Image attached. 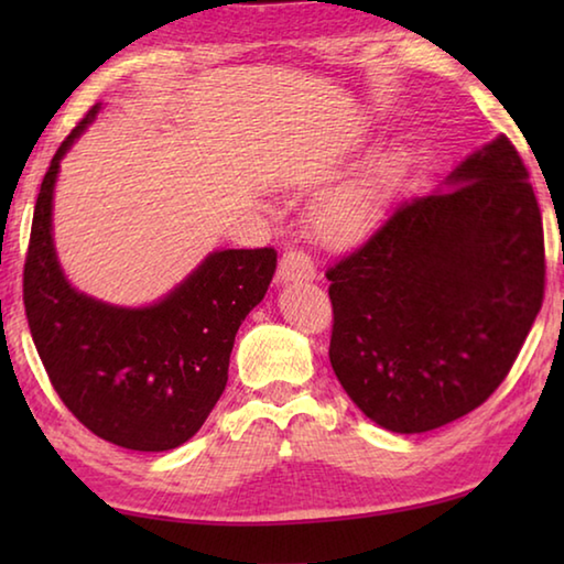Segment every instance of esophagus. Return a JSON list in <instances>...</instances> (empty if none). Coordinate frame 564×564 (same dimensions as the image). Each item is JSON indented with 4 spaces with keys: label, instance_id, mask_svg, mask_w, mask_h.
Masks as SVG:
<instances>
[{
    "label": "esophagus",
    "instance_id": "1",
    "mask_svg": "<svg viewBox=\"0 0 564 564\" xmlns=\"http://www.w3.org/2000/svg\"><path fill=\"white\" fill-rule=\"evenodd\" d=\"M316 279V265H313L311 256L303 251H285L279 263V281L293 283V281H313Z\"/></svg>",
    "mask_w": 564,
    "mask_h": 564
}]
</instances>
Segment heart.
<instances>
[{
    "label": "heart",
    "mask_w": 564,
    "mask_h": 564,
    "mask_svg": "<svg viewBox=\"0 0 564 564\" xmlns=\"http://www.w3.org/2000/svg\"><path fill=\"white\" fill-rule=\"evenodd\" d=\"M395 166L398 156L383 154L360 174L326 191L311 206L308 224L313 236L330 248H348L373 234L380 216H383L388 186Z\"/></svg>",
    "instance_id": "1"
}]
</instances>
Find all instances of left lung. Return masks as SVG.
Masks as SVG:
<instances>
[{
	"instance_id": "1",
	"label": "left lung",
	"mask_w": 564,
	"mask_h": 564,
	"mask_svg": "<svg viewBox=\"0 0 564 564\" xmlns=\"http://www.w3.org/2000/svg\"><path fill=\"white\" fill-rule=\"evenodd\" d=\"M528 178L500 133L326 271L330 366L386 431L453 423L510 373L545 293Z\"/></svg>"
}]
</instances>
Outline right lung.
<instances>
[{"instance_id":"add662e5","label":"right lung","mask_w":564,"mask_h":564,"mask_svg":"<svg viewBox=\"0 0 564 564\" xmlns=\"http://www.w3.org/2000/svg\"><path fill=\"white\" fill-rule=\"evenodd\" d=\"M99 111L101 104L56 149L36 196L26 321L46 376L82 425L127 451H174L221 398L238 326L269 291L275 251L208 253L164 299L139 308L76 291L54 248V186L64 154Z\"/></svg>"}]
</instances>
